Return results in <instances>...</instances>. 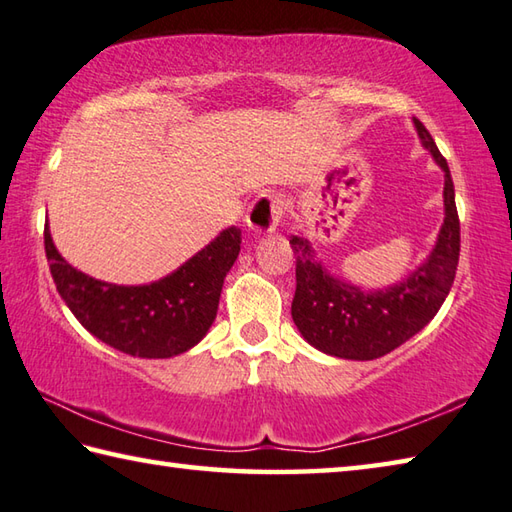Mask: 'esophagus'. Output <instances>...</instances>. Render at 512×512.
<instances>
[{
	"label": "esophagus",
	"mask_w": 512,
	"mask_h": 512,
	"mask_svg": "<svg viewBox=\"0 0 512 512\" xmlns=\"http://www.w3.org/2000/svg\"><path fill=\"white\" fill-rule=\"evenodd\" d=\"M285 196L278 194V191H267V194H260L252 207H249L245 223L247 227L256 231V234H272V231L278 227V223L283 220L285 214Z\"/></svg>",
	"instance_id": "1"
}]
</instances>
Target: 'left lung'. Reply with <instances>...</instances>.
I'll return each mask as SVG.
<instances>
[{
	"instance_id": "8db88e82",
	"label": "left lung",
	"mask_w": 512,
	"mask_h": 512,
	"mask_svg": "<svg viewBox=\"0 0 512 512\" xmlns=\"http://www.w3.org/2000/svg\"><path fill=\"white\" fill-rule=\"evenodd\" d=\"M421 144L443 171V225L426 263L401 283L365 289L327 272L312 243L301 234L289 236L296 256V294L292 318L303 339L330 356L372 361L392 352L421 332L446 301L459 263V216L446 158L428 129L414 118Z\"/></svg>"
}]
</instances>
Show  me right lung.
<instances>
[{
	"label": "right lung",
	"mask_w": 512,
	"mask_h": 512,
	"mask_svg": "<svg viewBox=\"0 0 512 512\" xmlns=\"http://www.w3.org/2000/svg\"><path fill=\"white\" fill-rule=\"evenodd\" d=\"M240 240V229L227 227L160 281L115 285L66 263L53 245L48 223L44 227L51 276L73 316L95 339L140 359H171L205 339Z\"/></svg>",
	"instance_id": "add662e5"
}]
</instances>
